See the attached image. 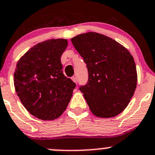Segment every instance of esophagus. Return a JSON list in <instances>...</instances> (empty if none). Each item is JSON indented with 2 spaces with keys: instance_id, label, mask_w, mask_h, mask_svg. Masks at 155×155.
Listing matches in <instances>:
<instances>
[{
  "instance_id": "1",
  "label": "esophagus",
  "mask_w": 155,
  "mask_h": 155,
  "mask_svg": "<svg viewBox=\"0 0 155 155\" xmlns=\"http://www.w3.org/2000/svg\"><path fill=\"white\" fill-rule=\"evenodd\" d=\"M71 79L73 80V82H74L76 84L77 83V79H76V76H73V77L71 78Z\"/></svg>"
}]
</instances>
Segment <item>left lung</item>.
<instances>
[{"label": "left lung", "mask_w": 155, "mask_h": 155, "mask_svg": "<svg viewBox=\"0 0 155 155\" xmlns=\"http://www.w3.org/2000/svg\"><path fill=\"white\" fill-rule=\"evenodd\" d=\"M83 58L88 82L80 91L91 112L99 118H112L125 109L137 85V72L130 51L113 39L96 32L71 39Z\"/></svg>", "instance_id": "8db88e82"}]
</instances>
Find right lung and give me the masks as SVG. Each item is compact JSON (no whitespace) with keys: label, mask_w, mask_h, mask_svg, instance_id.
Segmentation results:
<instances>
[{"label":"right lung","mask_w":155,"mask_h":155,"mask_svg":"<svg viewBox=\"0 0 155 155\" xmlns=\"http://www.w3.org/2000/svg\"><path fill=\"white\" fill-rule=\"evenodd\" d=\"M66 39H51L31 47L16 64L14 86L21 104L39 119L51 121L66 110L76 84L62 71Z\"/></svg>","instance_id":"obj_1"}]
</instances>
